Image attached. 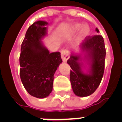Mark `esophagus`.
Wrapping results in <instances>:
<instances>
[{
	"label": "esophagus",
	"mask_w": 122,
	"mask_h": 122,
	"mask_svg": "<svg viewBox=\"0 0 122 122\" xmlns=\"http://www.w3.org/2000/svg\"><path fill=\"white\" fill-rule=\"evenodd\" d=\"M61 57L64 62H66L69 59V52L68 51H63L61 52Z\"/></svg>",
	"instance_id": "esophagus-1"
}]
</instances>
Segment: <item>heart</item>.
I'll return each mask as SVG.
<instances>
[{
  "label": "heart",
  "instance_id": "heart-1",
  "mask_svg": "<svg viewBox=\"0 0 122 122\" xmlns=\"http://www.w3.org/2000/svg\"><path fill=\"white\" fill-rule=\"evenodd\" d=\"M78 30H79L77 36V39L78 41L83 40L88 37L91 32V30L89 26L86 24L81 26L80 23H74L71 24L68 28V31L71 33H75Z\"/></svg>",
  "mask_w": 122,
  "mask_h": 122
}]
</instances>
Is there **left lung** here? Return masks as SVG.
<instances>
[{
  "instance_id": "left-lung-1",
  "label": "left lung",
  "mask_w": 122,
  "mask_h": 122,
  "mask_svg": "<svg viewBox=\"0 0 122 122\" xmlns=\"http://www.w3.org/2000/svg\"><path fill=\"white\" fill-rule=\"evenodd\" d=\"M96 31H99L96 28ZM71 52L67 63L70 66V81L73 92L87 97L94 92L100 84L104 70L106 49L102 36L86 37L78 49Z\"/></svg>"
}]
</instances>
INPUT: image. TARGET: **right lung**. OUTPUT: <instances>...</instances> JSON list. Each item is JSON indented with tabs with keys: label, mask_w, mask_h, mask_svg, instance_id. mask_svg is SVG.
<instances>
[{
	"label": "right lung",
	"mask_w": 122,
	"mask_h": 122,
	"mask_svg": "<svg viewBox=\"0 0 122 122\" xmlns=\"http://www.w3.org/2000/svg\"><path fill=\"white\" fill-rule=\"evenodd\" d=\"M48 23L37 21L26 31L20 57V77L30 95L43 99L52 91L54 76L63 61L59 52L50 53L42 41L47 35Z\"/></svg>",
	"instance_id": "right-lung-1"
}]
</instances>
